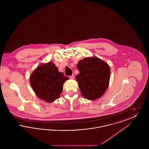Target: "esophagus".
Wrapping results in <instances>:
<instances>
[{"mask_svg":"<svg viewBox=\"0 0 149 149\" xmlns=\"http://www.w3.org/2000/svg\"><path fill=\"white\" fill-rule=\"evenodd\" d=\"M74 77H74V74H72V75L69 77V78H70V79H74Z\"/></svg>","mask_w":149,"mask_h":149,"instance_id":"esophagus-1","label":"esophagus"}]
</instances>
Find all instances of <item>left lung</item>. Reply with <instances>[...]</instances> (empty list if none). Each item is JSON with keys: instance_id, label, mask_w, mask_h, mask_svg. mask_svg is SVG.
Segmentation results:
<instances>
[{"instance_id": "1", "label": "left lung", "mask_w": 149, "mask_h": 149, "mask_svg": "<svg viewBox=\"0 0 149 149\" xmlns=\"http://www.w3.org/2000/svg\"><path fill=\"white\" fill-rule=\"evenodd\" d=\"M77 68L80 72L76 79L83 97L90 100L100 98L109 83V65L97 57H88L79 61Z\"/></svg>"}]
</instances>
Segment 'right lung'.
<instances>
[{
  "mask_svg": "<svg viewBox=\"0 0 149 149\" xmlns=\"http://www.w3.org/2000/svg\"><path fill=\"white\" fill-rule=\"evenodd\" d=\"M68 79L58 71L55 64L50 61L37 66L30 75L29 81L37 97L52 103L59 98L63 84Z\"/></svg>",
  "mask_w": 149,
  "mask_h": 149,
  "instance_id": "1",
  "label": "right lung"
}]
</instances>
